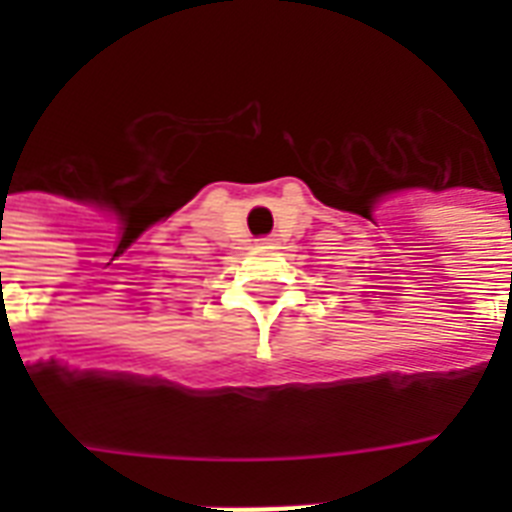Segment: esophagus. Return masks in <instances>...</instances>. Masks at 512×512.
Masks as SVG:
<instances>
[{"mask_svg": "<svg viewBox=\"0 0 512 512\" xmlns=\"http://www.w3.org/2000/svg\"><path fill=\"white\" fill-rule=\"evenodd\" d=\"M273 241L276 239H271V236H263V239H260V247H271Z\"/></svg>", "mask_w": 512, "mask_h": 512, "instance_id": "1", "label": "esophagus"}]
</instances>
